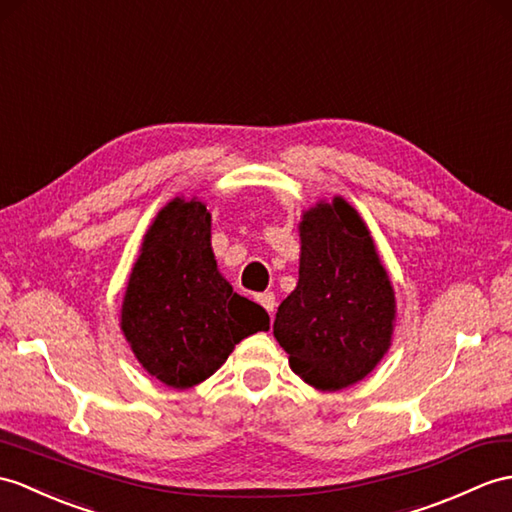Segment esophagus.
Here are the masks:
<instances>
[{
    "mask_svg": "<svg viewBox=\"0 0 512 512\" xmlns=\"http://www.w3.org/2000/svg\"><path fill=\"white\" fill-rule=\"evenodd\" d=\"M255 301L261 305V307H264V310L268 312V314H272V312H275V294H272V292H261V294H257L255 296Z\"/></svg>",
    "mask_w": 512,
    "mask_h": 512,
    "instance_id": "esophagus-1",
    "label": "esophagus"
}]
</instances>
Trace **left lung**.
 Returning <instances> with one entry per match:
<instances>
[{
	"instance_id": "8db88e82",
	"label": "left lung",
	"mask_w": 512,
	"mask_h": 512,
	"mask_svg": "<svg viewBox=\"0 0 512 512\" xmlns=\"http://www.w3.org/2000/svg\"><path fill=\"white\" fill-rule=\"evenodd\" d=\"M299 235V283L279 305L272 331L305 384L342 390L390 349L395 290L371 231L344 198L307 209Z\"/></svg>"
}]
</instances>
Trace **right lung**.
Returning <instances> with one entry per match:
<instances>
[{"label": "right lung", "instance_id": "1", "mask_svg": "<svg viewBox=\"0 0 512 512\" xmlns=\"http://www.w3.org/2000/svg\"><path fill=\"white\" fill-rule=\"evenodd\" d=\"M120 327L139 364L176 390L205 382L237 342L270 329L264 307L220 275L205 202L174 198L157 213L130 272Z\"/></svg>", "mask_w": 512, "mask_h": 512}]
</instances>
